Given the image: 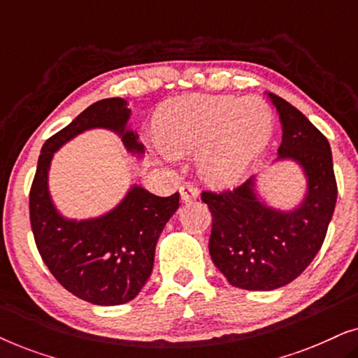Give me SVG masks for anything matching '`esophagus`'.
<instances>
[{
    "instance_id": "obj_1",
    "label": "esophagus",
    "mask_w": 358,
    "mask_h": 358,
    "mask_svg": "<svg viewBox=\"0 0 358 358\" xmlns=\"http://www.w3.org/2000/svg\"><path fill=\"white\" fill-rule=\"evenodd\" d=\"M179 192H180V200H182V202H192V200L199 197V189L190 184L180 185Z\"/></svg>"
}]
</instances>
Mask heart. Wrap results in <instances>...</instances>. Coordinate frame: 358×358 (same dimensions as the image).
<instances>
[{
  "label": "heart",
  "instance_id": "1",
  "mask_svg": "<svg viewBox=\"0 0 358 358\" xmlns=\"http://www.w3.org/2000/svg\"><path fill=\"white\" fill-rule=\"evenodd\" d=\"M272 109L259 97L189 94L174 97L155 117L156 140L173 155L199 150L197 168L215 185L246 176L272 138Z\"/></svg>",
  "mask_w": 358,
  "mask_h": 358
}]
</instances>
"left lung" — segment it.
I'll return each instance as SVG.
<instances>
[{"label":"left lung","instance_id":"1","mask_svg":"<svg viewBox=\"0 0 358 358\" xmlns=\"http://www.w3.org/2000/svg\"><path fill=\"white\" fill-rule=\"evenodd\" d=\"M282 124L275 161H293L306 178L305 197L295 208L264 202L256 176L222 194L202 192L212 212L208 249L233 287L268 292L295 280L324 243L334 213L337 184L329 141L296 107L267 92Z\"/></svg>","mask_w":358,"mask_h":358}]
</instances>
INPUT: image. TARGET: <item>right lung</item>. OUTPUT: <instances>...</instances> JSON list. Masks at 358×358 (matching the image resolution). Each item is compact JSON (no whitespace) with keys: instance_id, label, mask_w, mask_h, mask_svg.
<instances>
[{"instance_id":"1","label":"right lung","mask_w":358,"mask_h":358,"mask_svg":"<svg viewBox=\"0 0 358 358\" xmlns=\"http://www.w3.org/2000/svg\"><path fill=\"white\" fill-rule=\"evenodd\" d=\"M127 106L122 97L97 101L50 136L42 146L29 195L34 239L48 271L73 295L99 306L124 305L145 287L159 234L179 208V194L158 197L134 184L110 212L71 220L53 205L48 171L55 151L91 129L114 131L129 153L141 158L143 145L129 127Z\"/></svg>"}]
</instances>
